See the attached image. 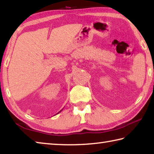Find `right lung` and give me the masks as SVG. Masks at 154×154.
I'll return each mask as SVG.
<instances>
[{"label": "right lung", "mask_w": 154, "mask_h": 154, "mask_svg": "<svg viewBox=\"0 0 154 154\" xmlns=\"http://www.w3.org/2000/svg\"><path fill=\"white\" fill-rule=\"evenodd\" d=\"M61 111H62V110H61ZM60 112H58V113H60Z\"/></svg>", "instance_id": "add662e5"}]
</instances>
